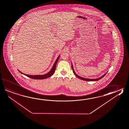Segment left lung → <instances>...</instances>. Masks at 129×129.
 I'll list each match as a JSON object with an SVG mask.
<instances>
[{
  "label": "left lung",
  "mask_w": 129,
  "mask_h": 129,
  "mask_svg": "<svg viewBox=\"0 0 129 129\" xmlns=\"http://www.w3.org/2000/svg\"><path fill=\"white\" fill-rule=\"evenodd\" d=\"M111 34H112V33H111ZM72 63V70H73V72H74V74H75V75L77 77V78H78L79 79H81L82 80H84V81H97V80H100V79H102V78H103V77L106 74H107V73H105V74H104V75H103L100 78H97V79H87V78H83V77H82L79 76V75H78L76 74V73L75 72V71L74 70V68H73V64H72V62H71Z\"/></svg>",
  "instance_id": "left-lung-1"
}]
</instances>
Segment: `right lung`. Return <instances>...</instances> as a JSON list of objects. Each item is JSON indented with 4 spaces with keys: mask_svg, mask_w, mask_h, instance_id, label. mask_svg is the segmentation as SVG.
Wrapping results in <instances>:
<instances>
[{
    "mask_svg": "<svg viewBox=\"0 0 129 129\" xmlns=\"http://www.w3.org/2000/svg\"><path fill=\"white\" fill-rule=\"evenodd\" d=\"M60 55H59L58 56L57 58L56 59V60L55 61V63L54 64L52 68L50 70V71H49L47 74H43V75H28V74H23L21 71H19V72L21 73L22 74H24L25 75H26V76L29 77L31 79H47L48 78H49L54 73L55 71V68H56V65L57 62L58 61V59L60 57Z\"/></svg>",
    "mask_w": 129,
    "mask_h": 129,
    "instance_id": "right-lung-1",
    "label": "right lung"
}]
</instances>
